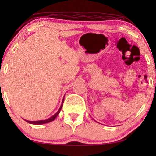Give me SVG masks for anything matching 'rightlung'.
I'll return each instance as SVG.
<instances>
[{
    "instance_id": "obj_1",
    "label": "right lung",
    "mask_w": 156,
    "mask_h": 156,
    "mask_svg": "<svg viewBox=\"0 0 156 156\" xmlns=\"http://www.w3.org/2000/svg\"><path fill=\"white\" fill-rule=\"evenodd\" d=\"M63 102H64V98H63V99H62V102L60 108H59V109L58 111H57V112L55 113V114L53 115L52 116H51L49 119H46V120H40V121H27V120H25V121H26L27 123H31V124H34V125H40V124H44V123H50V122H51V121H54L55 119V118H56V117L57 116V115L59 114V112H60V111L62 109V107Z\"/></svg>"
}]
</instances>
